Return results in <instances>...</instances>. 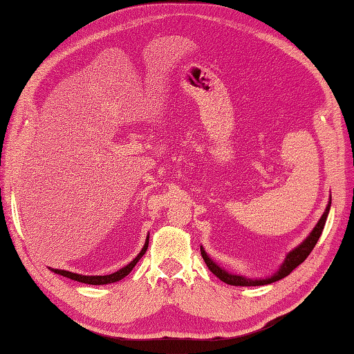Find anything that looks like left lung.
<instances>
[{"mask_svg":"<svg viewBox=\"0 0 354 354\" xmlns=\"http://www.w3.org/2000/svg\"><path fill=\"white\" fill-rule=\"evenodd\" d=\"M330 204H332V201L328 202V205H327V208H326L324 214H322L319 222L317 223V227H315L313 231L310 232V236L307 237V239L304 240V242H303L301 245H299L298 248H295V250H293L292 252L288 254V257H286V260H284V263L281 265L280 270H278V272L274 274L270 278H265V280H250V278L228 274L227 270H223L222 268L217 266L216 263H213V260H209L207 252L201 248L202 259H204V261L207 263L208 269L212 270V272H213L217 278H219V280H222L223 283H227V284H231V286H263V284H270V283H274V281L281 280V278L288 277L297 266L301 265V263H303L307 257H309V254L313 251L315 245H317L318 239H319L321 234H322V230H324V225H326L327 216H328V212H330Z\"/></svg>","mask_w":354,"mask_h":354,"instance_id":"left-lung-1","label":"left lung"}]
</instances>
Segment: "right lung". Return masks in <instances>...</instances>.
<instances>
[{"label": "right lung", "mask_w": 354, "mask_h": 354, "mask_svg": "<svg viewBox=\"0 0 354 354\" xmlns=\"http://www.w3.org/2000/svg\"><path fill=\"white\" fill-rule=\"evenodd\" d=\"M147 246H149V237H147V240H146L145 246H142L141 252L129 263V265L122 268L120 270H117V272H114V274H109V275H79V274H74V272H68V270H61V269H53V270H55V272L59 274V275H64V277H66V278H71V280H74V281H80V283H85V284H94V286H95V284L115 283V281H118V280H122V278H124L127 274L131 272V270L133 269V266L137 265V261H138V260L142 257V255H145V252L147 251Z\"/></svg>", "instance_id": "right-lung-1"}]
</instances>
